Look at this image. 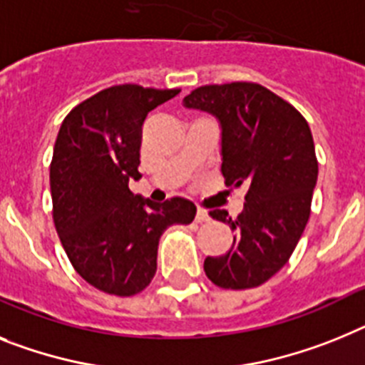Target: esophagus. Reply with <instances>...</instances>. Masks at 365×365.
<instances>
[{"label":"esophagus","instance_id":"obj_1","mask_svg":"<svg viewBox=\"0 0 365 365\" xmlns=\"http://www.w3.org/2000/svg\"><path fill=\"white\" fill-rule=\"evenodd\" d=\"M207 220H210V213H207L206 210L198 207V210H197V222H207Z\"/></svg>","mask_w":365,"mask_h":365}]
</instances>
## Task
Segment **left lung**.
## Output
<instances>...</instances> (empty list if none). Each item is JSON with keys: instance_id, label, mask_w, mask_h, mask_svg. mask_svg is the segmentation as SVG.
I'll list each match as a JSON object with an SVG mask.
<instances>
[{"instance_id": "left-lung-1", "label": "left lung", "mask_w": 365, "mask_h": 365, "mask_svg": "<svg viewBox=\"0 0 365 365\" xmlns=\"http://www.w3.org/2000/svg\"><path fill=\"white\" fill-rule=\"evenodd\" d=\"M183 107L210 113L220 125V173L226 185L249 191L237 219L211 210L234 232L232 249L204 262L215 286H262L287 263L310 219L317 159L308 122L295 107L258 83L206 85Z\"/></svg>"}]
</instances>
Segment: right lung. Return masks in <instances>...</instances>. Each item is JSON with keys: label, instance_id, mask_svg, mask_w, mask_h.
Returning a JSON list of instances; mask_svg holds the SVG:
<instances>
[{"label": "right lung", "instance_id": "add662e5", "mask_svg": "<svg viewBox=\"0 0 365 365\" xmlns=\"http://www.w3.org/2000/svg\"><path fill=\"white\" fill-rule=\"evenodd\" d=\"M180 91L116 85L73 107L61 124L50 167L53 222L73 269L96 289L131 297L158 269L159 237L189 225L191 200L133 195L146 115Z\"/></svg>", "mask_w": 365, "mask_h": 365}]
</instances>
